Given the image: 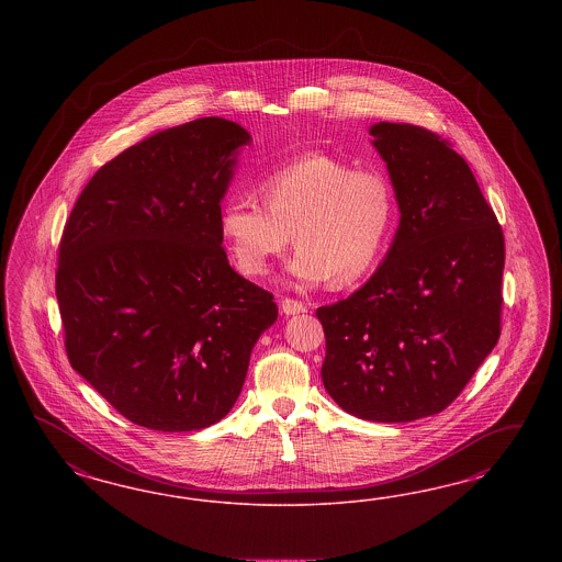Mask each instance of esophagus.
Here are the masks:
<instances>
[{
  "instance_id": "34e87169",
  "label": "esophagus",
  "mask_w": 562,
  "mask_h": 562,
  "mask_svg": "<svg viewBox=\"0 0 562 562\" xmlns=\"http://www.w3.org/2000/svg\"><path fill=\"white\" fill-rule=\"evenodd\" d=\"M280 308L284 315H299V313H305L306 306L301 301H294V299H282Z\"/></svg>"
}]
</instances>
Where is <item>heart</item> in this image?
Returning <instances> with one entry per match:
<instances>
[{
  "label": "heart",
  "instance_id": "heart-1",
  "mask_svg": "<svg viewBox=\"0 0 562 562\" xmlns=\"http://www.w3.org/2000/svg\"><path fill=\"white\" fill-rule=\"evenodd\" d=\"M262 205L237 195L221 207L218 226L238 272L270 270L290 240L299 247L289 272L299 284L357 282L376 263L395 218L392 181L381 170L306 153L259 179Z\"/></svg>",
  "mask_w": 562,
  "mask_h": 562
}]
</instances>
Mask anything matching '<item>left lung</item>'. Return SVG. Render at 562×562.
<instances>
[{
    "label": "left lung",
    "mask_w": 562,
    "mask_h": 562,
    "mask_svg": "<svg viewBox=\"0 0 562 562\" xmlns=\"http://www.w3.org/2000/svg\"><path fill=\"white\" fill-rule=\"evenodd\" d=\"M400 226L371 280L319 306L322 379L334 402L373 423L447 408L501 336L505 238L476 177L441 136L374 123Z\"/></svg>",
    "instance_id": "left-lung-1"
}]
</instances>
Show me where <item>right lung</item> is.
Segmentation results:
<instances>
[{"label": "right lung", "mask_w": 562, "mask_h": 562, "mask_svg": "<svg viewBox=\"0 0 562 562\" xmlns=\"http://www.w3.org/2000/svg\"><path fill=\"white\" fill-rule=\"evenodd\" d=\"M249 142L222 117L158 132L102 165L66 222L55 294L69 364L134 425L222 420L278 319L222 247V198Z\"/></svg>", "instance_id": "obj_1"}]
</instances>
